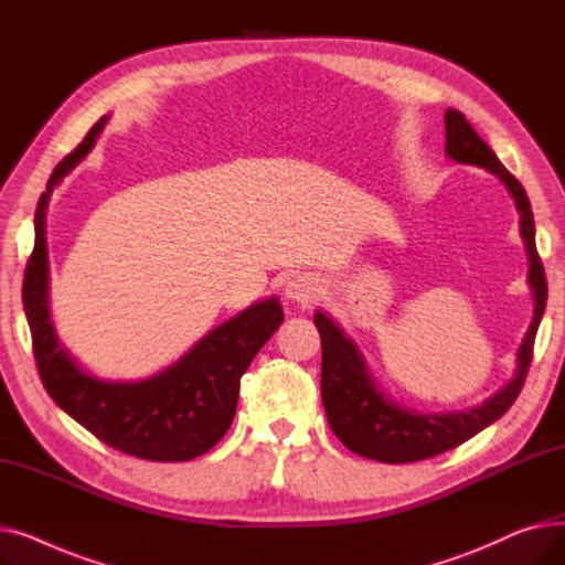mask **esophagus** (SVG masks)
Masks as SVG:
<instances>
[{
	"label": "esophagus",
	"mask_w": 565,
	"mask_h": 565,
	"mask_svg": "<svg viewBox=\"0 0 565 565\" xmlns=\"http://www.w3.org/2000/svg\"><path fill=\"white\" fill-rule=\"evenodd\" d=\"M286 298L300 307H309L320 298V284L311 275H295L286 281Z\"/></svg>",
	"instance_id": "34e87169"
}]
</instances>
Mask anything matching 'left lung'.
<instances>
[{
	"label": "left lung",
	"mask_w": 565,
	"mask_h": 565,
	"mask_svg": "<svg viewBox=\"0 0 565 565\" xmlns=\"http://www.w3.org/2000/svg\"><path fill=\"white\" fill-rule=\"evenodd\" d=\"M444 128H447V156L460 164H477L501 178L509 188L520 211V233L526 243L529 254V284L533 288V322L518 352L515 377L490 396L486 403L447 414H422L403 409L401 405L384 398L375 387L360 350L341 332L337 322L322 311H316L313 322L320 332L322 345V369H320V394L324 414L334 435L358 456L377 462H417L444 451L460 447L462 441L488 428L507 412L526 380L533 341H536L539 324L547 302V279L543 260L536 249V228H533L531 203L518 178L499 162L492 148L469 126L467 118L458 109H447L444 114Z\"/></svg>",
	"instance_id": "obj_1"
}]
</instances>
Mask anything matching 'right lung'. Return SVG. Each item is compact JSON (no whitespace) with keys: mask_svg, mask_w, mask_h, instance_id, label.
I'll return each instance as SVG.
<instances>
[{"mask_svg":"<svg viewBox=\"0 0 565 565\" xmlns=\"http://www.w3.org/2000/svg\"><path fill=\"white\" fill-rule=\"evenodd\" d=\"M107 118L52 171L36 207V243L26 260L22 305L43 387L66 414L111 449L156 462H185L211 451L228 430L241 377L279 324L277 298L263 300L207 332L162 373L139 382H105L84 373L52 330L47 309L45 207L54 185L94 148Z\"/></svg>","mask_w":565,"mask_h":565,"instance_id":"add662e5","label":"right lung"}]
</instances>
